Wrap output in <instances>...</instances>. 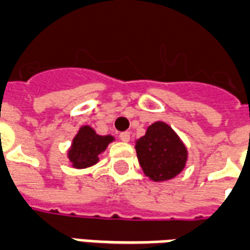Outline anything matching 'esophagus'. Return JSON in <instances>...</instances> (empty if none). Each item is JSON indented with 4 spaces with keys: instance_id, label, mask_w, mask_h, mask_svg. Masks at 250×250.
Returning <instances> with one entry per match:
<instances>
[{
    "instance_id": "34e87169",
    "label": "esophagus",
    "mask_w": 250,
    "mask_h": 250,
    "mask_svg": "<svg viewBox=\"0 0 250 250\" xmlns=\"http://www.w3.org/2000/svg\"><path fill=\"white\" fill-rule=\"evenodd\" d=\"M120 140L124 141V142H127V141L130 140V133L129 132L120 133Z\"/></svg>"
}]
</instances>
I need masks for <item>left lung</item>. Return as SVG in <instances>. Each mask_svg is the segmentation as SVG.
<instances>
[{
	"label": "left lung",
	"instance_id": "obj_1",
	"mask_svg": "<svg viewBox=\"0 0 250 250\" xmlns=\"http://www.w3.org/2000/svg\"><path fill=\"white\" fill-rule=\"evenodd\" d=\"M141 167L151 181H168L183 170L187 150L171 127L165 123L151 124L136 144Z\"/></svg>",
	"mask_w": 250,
	"mask_h": 250
}]
</instances>
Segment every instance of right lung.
Returning a JSON list of instances; mask_svg holds the SVG:
<instances>
[{"label":"right lung","instance_id":"add662e5","mask_svg":"<svg viewBox=\"0 0 250 250\" xmlns=\"http://www.w3.org/2000/svg\"><path fill=\"white\" fill-rule=\"evenodd\" d=\"M112 141V136H99L92 127H80L68 151V158L72 162V166L84 168L95 165L99 161V155Z\"/></svg>","mask_w":250,"mask_h":250}]
</instances>
